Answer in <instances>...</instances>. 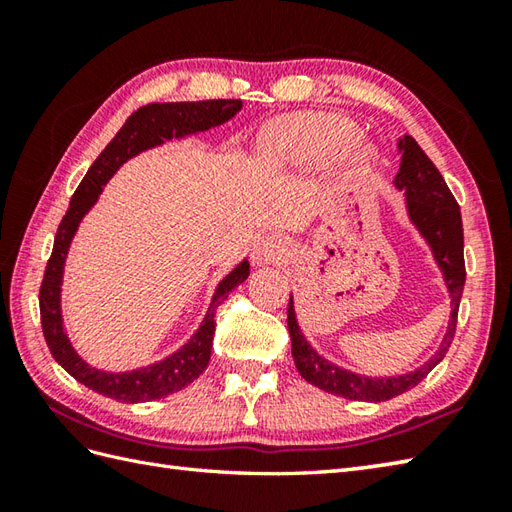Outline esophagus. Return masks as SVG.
<instances>
[{
  "instance_id": "esophagus-1",
  "label": "esophagus",
  "mask_w": 512,
  "mask_h": 512,
  "mask_svg": "<svg viewBox=\"0 0 512 512\" xmlns=\"http://www.w3.org/2000/svg\"><path fill=\"white\" fill-rule=\"evenodd\" d=\"M284 253H286V246L277 235H264L257 239V244L253 248V259L255 264H270L281 259Z\"/></svg>"
}]
</instances>
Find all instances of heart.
Wrapping results in <instances>:
<instances>
[{
  "instance_id": "heart-1",
  "label": "heart",
  "mask_w": 512,
  "mask_h": 512,
  "mask_svg": "<svg viewBox=\"0 0 512 512\" xmlns=\"http://www.w3.org/2000/svg\"><path fill=\"white\" fill-rule=\"evenodd\" d=\"M356 134V125L341 116H288L270 125L266 154L275 162H323L350 147Z\"/></svg>"
}]
</instances>
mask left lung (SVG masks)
Wrapping results in <instances>:
<instances>
[{
	"label": "left lung",
	"mask_w": 512,
	"mask_h": 512,
	"mask_svg": "<svg viewBox=\"0 0 512 512\" xmlns=\"http://www.w3.org/2000/svg\"><path fill=\"white\" fill-rule=\"evenodd\" d=\"M402 158L400 171L396 173V187L405 189L407 206L411 220L416 222L420 233L427 237L433 248L438 264L447 279L451 292V321L447 336H444L438 354L424 363L418 372L394 378H365L345 372V369L334 367L312 350L308 341L299 332L295 319V308H292V297L288 303V332L292 339V358L299 374L308 380L310 385L319 387L328 394L350 398V400H367V402H383L405 394L411 387H416L420 380L436 367L453 343L455 330H458V310L466 279L464 266V231H462V215L460 206L455 202L447 182L440 176L438 167L433 165L429 156L424 154L420 145L411 136H405L398 143Z\"/></svg>",
	"instance_id": "8db88e82"
}]
</instances>
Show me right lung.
Segmentation results:
<instances>
[{
    "label": "right lung",
    "mask_w": 512,
    "mask_h": 512,
    "mask_svg": "<svg viewBox=\"0 0 512 512\" xmlns=\"http://www.w3.org/2000/svg\"><path fill=\"white\" fill-rule=\"evenodd\" d=\"M242 101L237 99H215V101H195V103H149L140 107L127 118L125 125L118 129V134L110 140L94 165L85 173L79 189L74 191L68 211L54 235L52 255L48 259L46 273L39 288V312H41V330L43 339L48 343V350L65 372L79 380L85 387L94 389L96 394L121 402H145L165 398L176 394L182 387L191 385L198 378L211 358L213 334H215V308L228 297L235 286L242 284L248 277V262L239 264L231 275L220 281L213 303L206 314L200 330L193 334V339L182 347L180 352L171 354L165 361L149 365L145 369L127 374H105L85 365L63 332L61 323V275L63 262L68 255V246L72 235L76 233L81 217L90 211V206L99 198L103 184L114 176V171L125 160L140 154L143 149L160 145L162 140L173 136L204 132V129L220 125L235 116Z\"/></svg>",
    "instance_id": "add662e5"
}]
</instances>
